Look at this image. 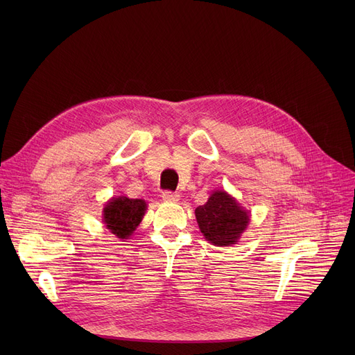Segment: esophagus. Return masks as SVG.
I'll use <instances>...</instances> for the list:
<instances>
[{
    "label": "esophagus",
    "mask_w": 355,
    "mask_h": 355,
    "mask_svg": "<svg viewBox=\"0 0 355 355\" xmlns=\"http://www.w3.org/2000/svg\"><path fill=\"white\" fill-rule=\"evenodd\" d=\"M162 200L164 201H178L180 200V194L166 190V191L162 193Z\"/></svg>",
    "instance_id": "1"
}]
</instances>
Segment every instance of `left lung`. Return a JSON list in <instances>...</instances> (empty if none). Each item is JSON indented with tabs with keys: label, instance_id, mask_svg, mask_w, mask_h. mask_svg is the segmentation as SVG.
<instances>
[{
	"label": "left lung",
	"instance_id": "obj_1",
	"mask_svg": "<svg viewBox=\"0 0 355 355\" xmlns=\"http://www.w3.org/2000/svg\"><path fill=\"white\" fill-rule=\"evenodd\" d=\"M198 227L210 243L234 245L249 225V213L225 191H214L209 201L196 209Z\"/></svg>",
	"mask_w": 355,
	"mask_h": 355
}]
</instances>
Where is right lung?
<instances>
[{"label": "right lung", "instance_id": "1", "mask_svg": "<svg viewBox=\"0 0 355 355\" xmlns=\"http://www.w3.org/2000/svg\"><path fill=\"white\" fill-rule=\"evenodd\" d=\"M146 210L144 200L128 197L112 198L103 209L106 227L119 239H126L138 227Z\"/></svg>", "mask_w": 355, "mask_h": 355}]
</instances>
